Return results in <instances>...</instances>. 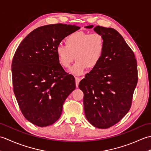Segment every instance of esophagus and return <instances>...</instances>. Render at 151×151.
I'll list each match as a JSON object with an SVG mask.
<instances>
[{
  "label": "esophagus",
  "mask_w": 151,
  "mask_h": 151,
  "mask_svg": "<svg viewBox=\"0 0 151 151\" xmlns=\"http://www.w3.org/2000/svg\"><path fill=\"white\" fill-rule=\"evenodd\" d=\"M75 81H76V86L78 88L79 82H80V81H81V78L78 77H75Z\"/></svg>",
  "instance_id": "esophagus-1"
}]
</instances>
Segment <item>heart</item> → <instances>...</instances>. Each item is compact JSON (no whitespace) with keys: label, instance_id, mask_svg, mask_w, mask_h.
Here are the masks:
<instances>
[{"label":"heart","instance_id":"heart-1","mask_svg":"<svg viewBox=\"0 0 151 151\" xmlns=\"http://www.w3.org/2000/svg\"><path fill=\"white\" fill-rule=\"evenodd\" d=\"M65 46L56 47V56L60 65L66 69L75 58L76 62L70 70L73 74L80 75L86 68H95L103 56L105 40L101 34L76 32L65 37Z\"/></svg>","mask_w":151,"mask_h":151}]
</instances>
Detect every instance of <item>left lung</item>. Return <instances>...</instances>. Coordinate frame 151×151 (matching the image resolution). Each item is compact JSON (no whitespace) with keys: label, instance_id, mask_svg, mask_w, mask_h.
Segmentation results:
<instances>
[{"label":"left lung","instance_id":"obj_1","mask_svg":"<svg viewBox=\"0 0 151 151\" xmlns=\"http://www.w3.org/2000/svg\"><path fill=\"white\" fill-rule=\"evenodd\" d=\"M94 30L104 37L103 56L78 87L84 93L87 119L93 126L104 129L117 123L130 110L138 79L137 62L132 50L117 30L100 26Z\"/></svg>","mask_w":151,"mask_h":151}]
</instances>
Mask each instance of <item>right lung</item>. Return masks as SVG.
<instances>
[{
	"label": "right lung",
	"instance_id": "1",
	"mask_svg": "<svg viewBox=\"0 0 151 151\" xmlns=\"http://www.w3.org/2000/svg\"><path fill=\"white\" fill-rule=\"evenodd\" d=\"M78 29L65 24L38 27L15 51L12 63L14 92L22 115L36 126L55 123L65 99L76 88L75 78L60 64L56 49L64 38Z\"/></svg>",
	"mask_w": 151,
	"mask_h": 151
}]
</instances>
